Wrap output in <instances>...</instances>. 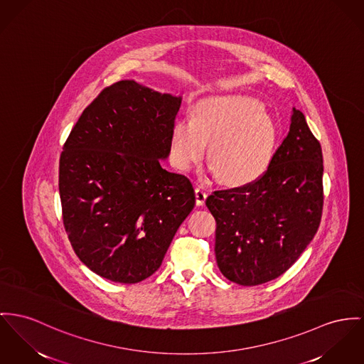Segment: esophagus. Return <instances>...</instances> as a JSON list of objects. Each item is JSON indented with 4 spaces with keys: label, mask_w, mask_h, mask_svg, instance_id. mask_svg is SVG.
Wrapping results in <instances>:
<instances>
[{
    "label": "esophagus",
    "mask_w": 364,
    "mask_h": 364,
    "mask_svg": "<svg viewBox=\"0 0 364 364\" xmlns=\"http://www.w3.org/2000/svg\"><path fill=\"white\" fill-rule=\"evenodd\" d=\"M194 193H196V204H197V205H203V204H204V201H205V198H207V192H205V189L198 186V188H196Z\"/></svg>",
    "instance_id": "1"
}]
</instances>
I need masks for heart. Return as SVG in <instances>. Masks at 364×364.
<instances>
[{
	"instance_id": "1",
	"label": "heart",
	"mask_w": 364,
	"mask_h": 364,
	"mask_svg": "<svg viewBox=\"0 0 364 364\" xmlns=\"http://www.w3.org/2000/svg\"><path fill=\"white\" fill-rule=\"evenodd\" d=\"M279 139L274 122L261 102L245 95H222L194 105V119L182 117L171 129V160L189 170L205 153L211 172L230 186L258 181L273 160Z\"/></svg>"
}]
</instances>
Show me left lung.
<instances>
[{
	"label": "left lung",
	"instance_id": "left-lung-1",
	"mask_svg": "<svg viewBox=\"0 0 364 364\" xmlns=\"http://www.w3.org/2000/svg\"><path fill=\"white\" fill-rule=\"evenodd\" d=\"M205 204L217 220L222 274L258 286L283 274L315 237L323 210V154L305 116L292 107L289 135L255 182L215 191Z\"/></svg>",
	"mask_w": 364,
	"mask_h": 364
}]
</instances>
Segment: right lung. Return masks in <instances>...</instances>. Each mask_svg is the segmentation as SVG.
<instances>
[{
	"label": "right lung",
	"mask_w": 364,
	"mask_h": 364,
	"mask_svg": "<svg viewBox=\"0 0 364 364\" xmlns=\"http://www.w3.org/2000/svg\"><path fill=\"white\" fill-rule=\"evenodd\" d=\"M181 102L122 80L82 112L63 146L65 229L80 261L110 282L151 276L193 210L191 181L161 167Z\"/></svg>",
	"instance_id": "1"
}]
</instances>
